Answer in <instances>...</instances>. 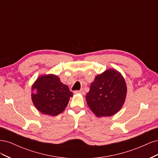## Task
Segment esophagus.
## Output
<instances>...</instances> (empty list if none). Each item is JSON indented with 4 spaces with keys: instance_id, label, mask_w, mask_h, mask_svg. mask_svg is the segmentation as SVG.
<instances>
[{
    "instance_id": "esophagus-1",
    "label": "esophagus",
    "mask_w": 158,
    "mask_h": 158,
    "mask_svg": "<svg viewBox=\"0 0 158 158\" xmlns=\"http://www.w3.org/2000/svg\"><path fill=\"white\" fill-rule=\"evenodd\" d=\"M74 93L75 94H84V91L82 89H80V90H76L74 91Z\"/></svg>"
}]
</instances>
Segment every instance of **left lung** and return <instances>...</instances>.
Listing matches in <instances>:
<instances>
[{
  "label": "left lung",
  "mask_w": 158,
  "mask_h": 158,
  "mask_svg": "<svg viewBox=\"0 0 158 158\" xmlns=\"http://www.w3.org/2000/svg\"><path fill=\"white\" fill-rule=\"evenodd\" d=\"M126 95L127 85L122 75L109 69L95 76L85 99L98 117H109L121 109Z\"/></svg>",
  "instance_id": "8db88e82"
}]
</instances>
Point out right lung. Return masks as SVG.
<instances>
[{
    "label": "right lung",
    "mask_w": 158,
    "mask_h": 158,
    "mask_svg": "<svg viewBox=\"0 0 158 158\" xmlns=\"http://www.w3.org/2000/svg\"><path fill=\"white\" fill-rule=\"evenodd\" d=\"M32 101L42 113L56 116L63 112L73 96L69 87L53 74L42 76L32 86Z\"/></svg>",
    "instance_id": "1"
}]
</instances>
